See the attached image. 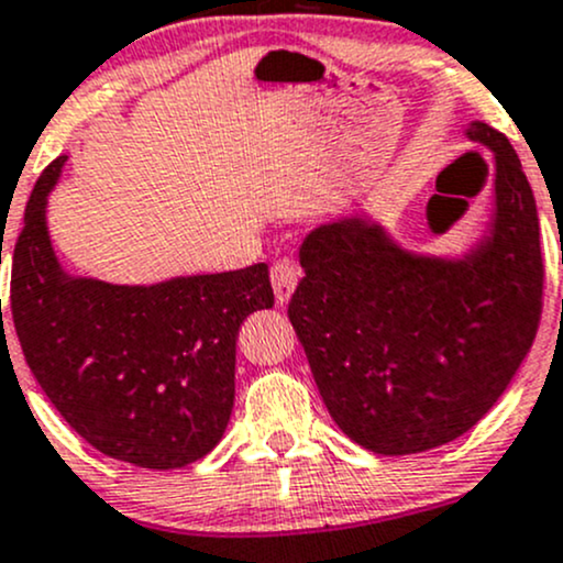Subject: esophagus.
<instances>
[{"mask_svg": "<svg viewBox=\"0 0 563 563\" xmlns=\"http://www.w3.org/2000/svg\"><path fill=\"white\" fill-rule=\"evenodd\" d=\"M300 282V268L292 261H276L274 268H271V284H274L276 302H287L292 298L295 287Z\"/></svg>", "mask_w": 563, "mask_h": 563, "instance_id": "obj_1", "label": "esophagus"}]
</instances>
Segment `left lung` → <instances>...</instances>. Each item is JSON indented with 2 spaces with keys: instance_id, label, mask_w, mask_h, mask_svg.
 I'll return each instance as SVG.
<instances>
[{
  "instance_id": "8db88e82",
  "label": "left lung",
  "mask_w": 563,
  "mask_h": 563,
  "mask_svg": "<svg viewBox=\"0 0 563 563\" xmlns=\"http://www.w3.org/2000/svg\"><path fill=\"white\" fill-rule=\"evenodd\" d=\"M492 214L460 255L404 247L372 214L316 225L287 316L338 428L375 454L454 441L495 407L542 311L540 220L514 145L484 122Z\"/></svg>"
}]
</instances>
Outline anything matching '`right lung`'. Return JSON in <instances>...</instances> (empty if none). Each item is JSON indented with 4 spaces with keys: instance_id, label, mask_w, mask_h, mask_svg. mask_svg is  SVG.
I'll return each mask as SVG.
<instances>
[{
    "instance_id": "1",
    "label": "right lung",
    "mask_w": 563,
    "mask_h": 563,
    "mask_svg": "<svg viewBox=\"0 0 563 563\" xmlns=\"http://www.w3.org/2000/svg\"><path fill=\"white\" fill-rule=\"evenodd\" d=\"M66 159L36 180L12 252L10 313L29 369L98 452L151 471L197 463L229 428L239 327L274 306L268 265L156 284L68 274L47 231Z\"/></svg>"
}]
</instances>
